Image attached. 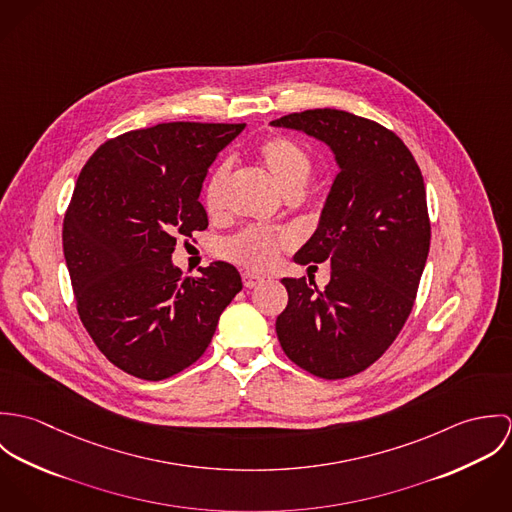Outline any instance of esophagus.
<instances>
[{
    "label": "esophagus",
    "instance_id": "34e87169",
    "mask_svg": "<svg viewBox=\"0 0 512 512\" xmlns=\"http://www.w3.org/2000/svg\"><path fill=\"white\" fill-rule=\"evenodd\" d=\"M242 282H244L246 288H256V286H260L264 282V278L258 276V274H252V272H244L242 274Z\"/></svg>",
    "mask_w": 512,
    "mask_h": 512
}]
</instances>
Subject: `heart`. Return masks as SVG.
<instances>
[{"mask_svg":"<svg viewBox=\"0 0 512 512\" xmlns=\"http://www.w3.org/2000/svg\"><path fill=\"white\" fill-rule=\"evenodd\" d=\"M258 155L270 175L276 179L286 195L301 193L313 173V161L305 147L299 146L290 138L272 136L258 147ZM232 177V163L220 161L213 169L205 187V207L207 213L219 217L226 205V189ZM288 234L266 226H248L238 234L226 238L220 246L224 258L250 268L268 270L276 264L280 250L288 244Z\"/></svg>","mask_w":512,"mask_h":512,"instance_id":"1","label":"heart"}]
</instances>
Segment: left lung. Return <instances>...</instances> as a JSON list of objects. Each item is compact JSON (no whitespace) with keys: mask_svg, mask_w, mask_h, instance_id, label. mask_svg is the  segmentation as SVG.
Segmentation results:
<instances>
[{"mask_svg":"<svg viewBox=\"0 0 512 512\" xmlns=\"http://www.w3.org/2000/svg\"><path fill=\"white\" fill-rule=\"evenodd\" d=\"M333 151L339 173L297 264H331V280L284 278L288 307L276 319L284 353L335 380L378 361L404 327L430 252L422 171L384 126L345 110L317 108L270 122Z\"/></svg>","mask_w":512,"mask_h":512,"instance_id":"left-lung-1","label":"left lung"}]
</instances>
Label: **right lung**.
Returning <instances> with one entry per match:
<instances>
[{
	"instance_id": "obj_1",
	"label": "right lung",
	"mask_w": 512,
	"mask_h": 512,
	"mask_svg": "<svg viewBox=\"0 0 512 512\" xmlns=\"http://www.w3.org/2000/svg\"><path fill=\"white\" fill-rule=\"evenodd\" d=\"M246 124L169 122L98 147L82 167L63 222V250L82 325L112 365L163 380L209 347L242 290L228 262L183 276L177 238L209 226L203 181Z\"/></svg>"
}]
</instances>
